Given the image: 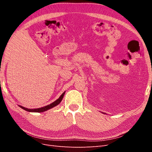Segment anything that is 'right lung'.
Instances as JSON below:
<instances>
[{"mask_svg":"<svg viewBox=\"0 0 152 152\" xmlns=\"http://www.w3.org/2000/svg\"><path fill=\"white\" fill-rule=\"evenodd\" d=\"M65 92H64V93L60 96V97H59L57 100L55 101V102H54L53 103H52L51 104H48L47 106H45V107H42V108H34V109H30V108H25L24 107H22V106H20L19 105V107L20 108H21L22 109H23L25 110H26V111L27 112H44L45 111H47V110L52 108L54 107H56V106H57L58 104H59V103H61V102L63 99V98L64 95H65Z\"/></svg>","mask_w":152,"mask_h":152,"instance_id":"obj_1","label":"right lung"}]
</instances>
